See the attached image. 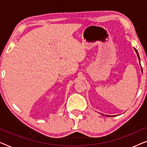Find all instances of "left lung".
<instances>
[{
	"mask_svg": "<svg viewBox=\"0 0 147 147\" xmlns=\"http://www.w3.org/2000/svg\"><path fill=\"white\" fill-rule=\"evenodd\" d=\"M135 51H136V53H137V55H138V59H139V60H140V57H139V55H138V52H137V51H136V49H135ZM141 71H142V67H141Z\"/></svg>",
	"mask_w": 147,
	"mask_h": 147,
	"instance_id": "obj_1",
	"label": "left lung"
}]
</instances>
